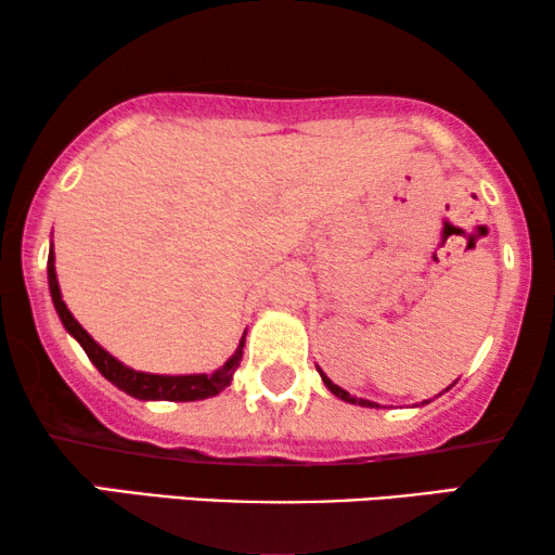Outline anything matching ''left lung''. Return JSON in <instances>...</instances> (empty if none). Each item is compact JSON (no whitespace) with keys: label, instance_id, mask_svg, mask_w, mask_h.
Here are the masks:
<instances>
[{"label":"left lung","instance_id":"8db88e82","mask_svg":"<svg viewBox=\"0 0 555 555\" xmlns=\"http://www.w3.org/2000/svg\"><path fill=\"white\" fill-rule=\"evenodd\" d=\"M318 374H321V378H323V384H325V386H328V389H331L333 393H336V397H338V399H344V401H351V404H361V406H376V404H374V401H366V399H353V397H351V393H348V391H344V389H340V386H336V384H333V382H331V378H328V376H325L321 369H318Z\"/></svg>","mask_w":555,"mask_h":555}]
</instances>
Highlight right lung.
I'll return each mask as SVG.
<instances>
[{
  "label": "right lung",
  "instance_id": "1",
  "mask_svg": "<svg viewBox=\"0 0 555 555\" xmlns=\"http://www.w3.org/2000/svg\"><path fill=\"white\" fill-rule=\"evenodd\" d=\"M48 280H50V295L52 302H55V310L60 315V321L67 328L70 336L78 338V344L82 346V351L88 353V359L95 363V369L108 378L111 384H116L120 391L131 393L135 399H166V401H196V399H207L215 397L230 386L234 371H237L240 361H242V348H245V336L240 340V348L234 351L230 361L224 363L222 369H217L215 374H194V376H156V374H141V371H133L124 366V363L113 359L108 351H103L101 346L95 344L93 338L82 331V325L75 321L70 310H67L63 295H60V285H57V275H55V255L48 257Z\"/></svg>",
  "mask_w": 555,
  "mask_h": 555
}]
</instances>
